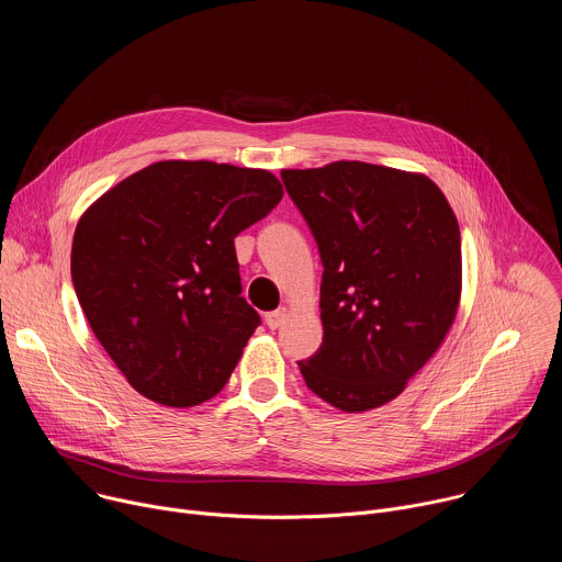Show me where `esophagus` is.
<instances>
[{"instance_id": "obj_1", "label": "esophagus", "mask_w": 562, "mask_h": 562, "mask_svg": "<svg viewBox=\"0 0 562 562\" xmlns=\"http://www.w3.org/2000/svg\"><path fill=\"white\" fill-rule=\"evenodd\" d=\"M284 317H286V308L284 306H280V308H276V311H271V313H267V327L269 329H278L282 323H284Z\"/></svg>"}]
</instances>
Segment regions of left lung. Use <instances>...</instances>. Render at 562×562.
<instances>
[{
  "instance_id": "1",
  "label": "left lung",
  "mask_w": 562,
  "mask_h": 562,
  "mask_svg": "<svg viewBox=\"0 0 562 562\" xmlns=\"http://www.w3.org/2000/svg\"><path fill=\"white\" fill-rule=\"evenodd\" d=\"M323 260V345L306 386L358 414L403 393L445 340L460 300L458 220L425 176L367 162L282 171Z\"/></svg>"
}]
</instances>
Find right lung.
I'll use <instances>...</instances> for the list:
<instances>
[{"label": "right lung", "mask_w": 562, "mask_h": 562, "mask_svg": "<svg viewBox=\"0 0 562 562\" xmlns=\"http://www.w3.org/2000/svg\"><path fill=\"white\" fill-rule=\"evenodd\" d=\"M282 184L262 169L155 162L77 222L70 278L89 325L128 384L195 407L228 382L260 327L233 239L267 217Z\"/></svg>", "instance_id": "obj_1"}]
</instances>
